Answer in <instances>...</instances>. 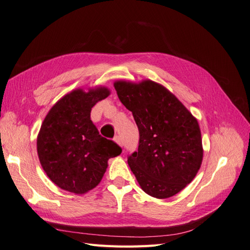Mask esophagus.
I'll return each instance as SVG.
<instances>
[{
    "label": "esophagus",
    "mask_w": 250,
    "mask_h": 250,
    "mask_svg": "<svg viewBox=\"0 0 250 250\" xmlns=\"http://www.w3.org/2000/svg\"><path fill=\"white\" fill-rule=\"evenodd\" d=\"M115 141L119 144V145H120L121 147H123L124 143H123V140H122V138L120 137V135H116V137H115Z\"/></svg>",
    "instance_id": "1"
}]
</instances>
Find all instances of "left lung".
Masks as SVG:
<instances>
[{
  "label": "left lung",
  "instance_id": "1",
  "mask_svg": "<svg viewBox=\"0 0 250 250\" xmlns=\"http://www.w3.org/2000/svg\"><path fill=\"white\" fill-rule=\"evenodd\" d=\"M115 88L140 133L139 148L128 155V165L144 192L160 199L172 197L200 168L203 150L197 120L156 82L118 81Z\"/></svg>",
  "mask_w": 250,
  "mask_h": 250
}]
</instances>
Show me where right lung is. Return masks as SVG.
Listing matches in <instances>:
<instances>
[{
  "label": "right lung",
  "mask_w": 250,
  "mask_h": 250,
  "mask_svg": "<svg viewBox=\"0 0 250 250\" xmlns=\"http://www.w3.org/2000/svg\"><path fill=\"white\" fill-rule=\"evenodd\" d=\"M109 95L105 87L73 90L48 112L37 137V153L48 177L62 190L84 194L100 183L110 157L122 152L90 120L94 105Z\"/></svg>",
  "instance_id": "add662e5"
}]
</instances>
